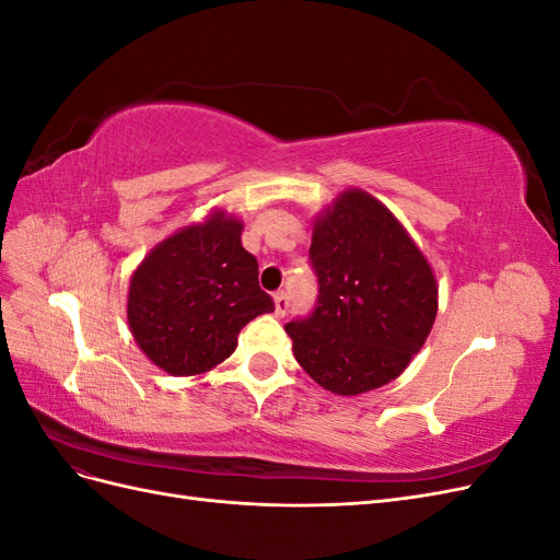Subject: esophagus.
<instances>
[{
  "label": "esophagus",
  "instance_id": "esophagus-1",
  "mask_svg": "<svg viewBox=\"0 0 560 560\" xmlns=\"http://www.w3.org/2000/svg\"><path fill=\"white\" fill-rule=\"evenodd\" d=\"M273 299H276V315L284 317L287 311H290V296H287V292H278Z\"/></svg>",
  "mask_w": 560,
  "mask_h": 560
}]
</instances>
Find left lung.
<instances>
[{
	"instance_id": "8db88e82",
	"label": "left lung",
	"mask_w": 560,
	"mask_h": 560,
	"mask_svg": "<svg viewBox=\"0 0 560 560\" xmlns=\"http://www.w3.org/2000/svg\"><path fill=\"white\" fill-rule=\"evenodd\" d=\"M308 261L317 299L284 325L296 362L336 395L397 378L436 317V280L385 206L346 191L313 229Z\"/></svg>"
}]
</instances>
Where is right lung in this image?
<instances>
[{"mask_svg": "<svg viewBox=\"0 0 560 560\" xmlns=\"http://www.w3.org/2000/svg\"><path fill=\"white\" fill-rule=\"evenodd\" d=\"M241 233V222L214 212L151 249L132 273L130 331L167 374L194 376L224 362L247 322L276 311Z\"/></svg>", "mask_w": 560, "mask_h": 560, "instance_id": "right-lung-1", "label": "right lung"}]
</instances>
